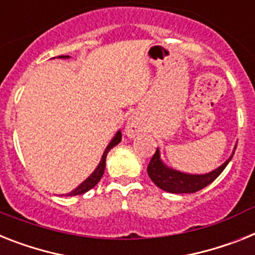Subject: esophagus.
I'll return each instance as SVG.
<instances>
[{
  "label": "esophagus",
  "instance_id": "34e87169",
  "mask_svg": "<svg viewBox=\"0 0 255 255\" xmlns=\"http://www.w3.org/2000/svg\"><path fill=\"white\" fill-rule=\"evenodd\" d=\"M141 131H142V124H141L140 119L137 117L129 118L127 126H126V133H127L128 137H134Z\"/></svg>",
  "mask_w": 255,
  "mask_h": 255
}]
</instances>
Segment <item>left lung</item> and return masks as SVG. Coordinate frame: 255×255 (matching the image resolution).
<instances>
[{"label":"left lung","instance_id":"1","mask_svg":"<svg viewBox=\"0 0 255 255\" xmlns=\"http://www.w3.org/2000/svg\"><path fill=\"white\" fill-rule=\"evenodd\" d=\"M233 153L222 166H219L209 174L192 175L167 167L160 159L159 149L157 147L155 154L151 157L150 163L147 166V175L158 188L166 190V192H170V193H196V192L204 189L209 184L213 183L223 172L227 164L230 163V160L232 159Z\"/></svg>","mask_w":255,"mask_h":255}]
</instances>
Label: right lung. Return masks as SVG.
Listing matches in <instances>:
<instances>
[{
	"instance_id": "add662e5",
	"label": "right lung",
	"mask_w": 255,
	"mask_h": 255,
	"mask_svg": "<svg viewBox=\"0 0 255 255\" xmlns=\"http://www.w3.org/2000/svg\"><path fill=\"white\" fill-rule=\"evenodd\" d=\"M58 58H70V57H68V55H61V57H58ZM121 141H122V132L118 131L117 133H115L114 137H113V140L110 141V144L108 145V147L105 149L104 155H102V158H101V160H100V163H98L97 168H96V170L92 172L91 176L87 177V179H85V180L83 181V183H81L78 188H75L72 192L67 193L66 196H78V194H83V193H85V192H88L89 189H92L93 187H96V184L101 180L102 175H104V172H105V166H106V157H108V153L111 150V149H113V147L115 146V145L119 144Z\"/></svg>"
}]
</instances>
